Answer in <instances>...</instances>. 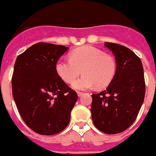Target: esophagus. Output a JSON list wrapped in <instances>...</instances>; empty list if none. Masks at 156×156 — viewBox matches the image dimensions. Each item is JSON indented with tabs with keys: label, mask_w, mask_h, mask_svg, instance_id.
<instances>
[{
	"label": "esophagus",
	"mask_w": 156,
	"mask_h": 156,
	"mask_svg": "<svg viewBox=\"0 0 156 156\" xmlns=\"http://www.w3.org/2000/svg\"><path fill=\"white\" fill-rule=\"evenodd\" d=\"M83 94H84V93H83V92H80V91H78V97L82 96Z\"/></svg>",
	"instance_id": "34e87169"
}]
</instances>
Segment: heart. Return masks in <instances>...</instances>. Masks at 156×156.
Here are the masks:
<instances>
[{
  "label": "heart",
  "mask_w": 156,
  "mask_h": 156,
  "mask_svg": "<svg viewBox=\"0 0 156 156\" xmlns=\"http://www.w3.org/2000/svg\"><path fill=\"white\" fill-rule=\"evenodd\" d=\"M55 70L66 83L71 84L81 74L84 75L76 81L73 86L77 90L97 86L103 88L110 84L116 72L114 58L92 46H84L73 50L70 58H60Z\"/></svg>",
  "instance_id": "b5f03b06"
}]
</instances>
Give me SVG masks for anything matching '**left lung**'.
Masks as SVG:
<instances>
[{"instance_id":"obj_1","label":"left lung","mask_w":156,"mask_h":156,"mask_svg":"<svg viewBox=\"0 0 156 156\" xmlns=\"http://www.w3.org/2000/svg\"><path fill=\"white\" fill-rule=\"evenodd\" d=\"M115 55L116 72L106 90L92 94L94 125L107 134H116L133 125L145 96L144 68L140 58L130 49L105 43Z\"/></svg>"}]
</instances>
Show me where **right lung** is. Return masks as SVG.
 Returning <instances> with one entry per match:
<instances>
[{
  "mask_svg": "<svg viewBox=\"0 0 156 156\" xmlns=\"http://www.w3.org/2000/svg\"><path fill=\"white\" fill-rule=\"evenodd\" d=\"M67 51L37 43L16 58L12 90L19 113L35 133L51 136L66 129L78 94L57 74L56 62Z\"/></svg>",
  "mask_w": 156,
  "mask_h": 156,
  "instance_id": "1",
  "label": "right lung"
}]
</instances>
